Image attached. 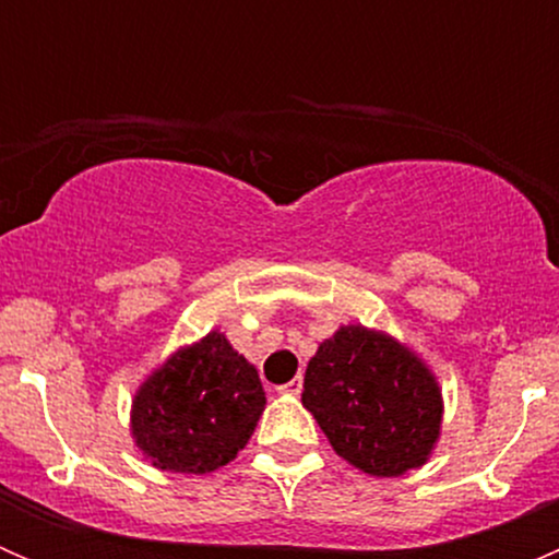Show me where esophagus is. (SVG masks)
<instances>
[{"label": "esophagus", "mask_w": 559, "mask_h": 559, "mask_svg": "<svg viewBox=\"0 0 559 559\" xmlns=\"http://www.w3.org/2000/svg\"><path fill=\"white\" fill-rule=\"evenodd\" d=\"M300 389H302V379H300V376H297V379H292V381H286V384H281L278 392H284V394H300Z\"/></svg>", "instance_id": "1"}]
</instances>
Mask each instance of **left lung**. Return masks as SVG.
<instances>
[{"label":"left lung","mask_w":559,"mask_h":559,"mask_svg":"<svg viewBox=\"0 0 559 559\" xmlns=\"http://www.w3.org/2000/svg\"><path fill=\"white\" fill-rule=\"evenodd\" d=\"M302 405L332 449L370 476L419 467L441 432V392L400 343L341 326L306 368Z\"/></svg>","instance_id":"1"}]
</instances>
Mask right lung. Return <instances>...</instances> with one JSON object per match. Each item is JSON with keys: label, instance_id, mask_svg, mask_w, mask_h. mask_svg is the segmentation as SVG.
Here are the masks:
<instances>
[{"label": "right lung", "instance_id": "right-lung-1", "mask_svg": "<svg viewBox=\"0 0 559 559\" xmlns=\"http://www.w3.org/2000/svg\"><path fill=\"white\" fill-rule=\"evenodd\" d=\"M262 411L264 389L253 365L211 332L140 386L132 432L162 471L207 473L235 460Z\"/></svg>", "mask_w": 559, "mask_h": 559}]
</instances>
